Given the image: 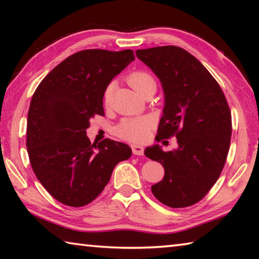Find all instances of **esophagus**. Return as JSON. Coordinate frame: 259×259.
I'll list each match as a JSON object with an SVG mask.
<instances>
[{"mask_svg":"<svg viewBox=\"0 0 259 259\" xmlns=\"http://www.w3.org/2000/svg\"><path fill=\"white\" fill-rule=\"evenodd\" d=\"M131 148H133V153H134L135 155H144V148H143V146L133 145V146H131Z\"/></svg>","mask_w":259,"mask_h":259,"instance_id":"34e87169","label":"esophagus"}]
</instances>
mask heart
<instances>
[{
  "label": "heart",
  "mask_w": 259,
  "mask_h": 259,
  "mask_svg": "<svg viewBox=\"0 0 259 259\" xmlns=\"http://www.w3.org/2000/svg\"><path fill=\"white\" fill-rule=\"evenodd\" d=\"M129 84L134 88L136 93H138L140 96H143L145 93L150 90L156 89V81L151 74L143 71H137L131 73L126 77ZM113 85H108L105 90L104 98L105 102L108 103L111 98ZM152 124V121L147 116H138V117H128L123 119L119 124L114 129V134L117 137L129 142H142L145 139L148 135Z\"/></svg>",
  "instance_id": "1"
}]
</instances>
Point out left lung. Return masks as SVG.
I'll list each match as a JSON object with an SVG mask.
<instances>
[{"label": "left lung", "instance_id": "obj_1", "mask_svg": "<svg viewBox=\"0 0 259 259\" xmlns=\"http://www.w3.org/2000/svg\"><path fill=\"white\" fill-rule=\"evenodd\" d=\"M136 55L159 77L164 93L156 142L176 136L178 144L170 152L157 144L145 150L164 168L152 193L168 207H190L207 194L224 168L232 135L229 104L208 69L182 48L156 47Z\"/></svg>", "mask_w": 259, "mask_h": 259}]
</instances>
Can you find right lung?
I'll use <instances>...</instances> for the list:
<instances>
[{
	"label": "right lung",
	"mask_w": 259,
	"mask_h": 259,
	"mask_svg": "<svg viewBox=\"0 0 259 259\" xmlns=\"http://www.w3.org/2000/svg\"><path fill=\"white\" fill-rule=\"evenodd\" d=\"M135 60L133 50L78 51L52 69L35 90L27 116L26 146L35 176L59 202L83 207L109 182L131 148L87 136L90 119L104 115L105 90Z\"/></svg>",
	"instance_id": "obj_1"
}]
</instances>
